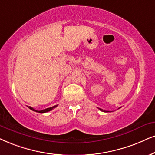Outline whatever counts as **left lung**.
Here are the masks:
<instances>
[{"label": "left lung", "mask_w": 155, "mask_h": 155, "mask_svg": "<svg viewBox=\"0 0 155 155\" xmlns=\"http://www.w3.org/2000/svg\"><path fill=\"white\" fill-rule=\"evenodd\" d=\"M100 109L101 111H105V112H108V111H104V110H103V109Z\"/></svg>", "instance_id": "8db88e82"}]
</instances>
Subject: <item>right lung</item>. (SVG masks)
I'll return each mask as SVG.
<instances>
[{
  "label": "right lung",
  "instance_id": "right-lung-1",
  "mask_svg": "<svg viewBox=\"0 0 155 155\" xmlns=\"http://www.w3.org/2000/svg\"><path fill=\"white\" fill-rule=\"evenodd\" d=\"M56 107H57V105H56V106H54V107H50V108H47V109H43V110H40V111L36 110V109H34V108H32V107H28V108L30 109H31V110H33V111H36V112H38V113H46V112H48V111H51L53 109L56 108Z\"/></svg>",
  "mask_w": 155,
  "mask_h": 155
}]
</instances>
